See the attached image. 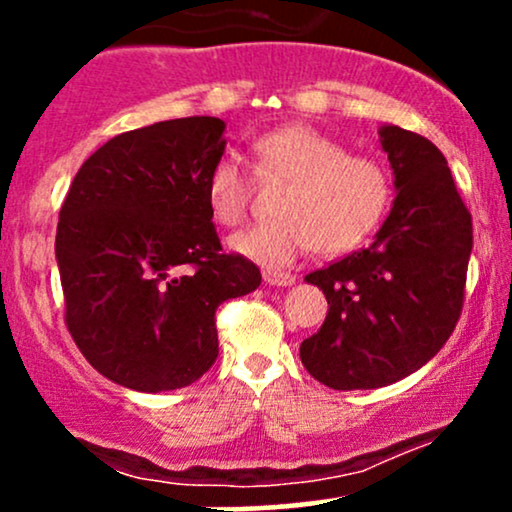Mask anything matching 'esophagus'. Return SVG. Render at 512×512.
<instances>
[{"mask_svg":"<svg viewBox=\"0 0 512 512\" xmlns=\"http://www.w3.org/2000/svg\"><path fill=\"white\" fill-rule=\"evenodd\" d=\"M264 281L269 286H291L296 284V276L291 272H264Z\"/></svg>","mask_w":512,"mask_h":512,"instance_id":"34e87169","label":"esophagus"}]
</instances>
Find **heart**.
Here are the masks:
<instances>
[{
    "instance_id": "1",
    "label": "heart",
    "mask_w": 512,
    "mask_h": 512,
    "mask_svg": "<svg viewBox=\"0 0 512 512\" xmlns=\"http://www.w3.org/2000/svg\"><path fill=\"white\" fill-rule=\"evenodd\" d=\"M255 173L264 182H286L276 202L281 219L255 223L231 238L238 255L281 269L313 248L339 255L378 226L390 204L385 166L363 154H346L337 139L310 125H286L252 144ZM252 182L236 154L216 158L207 178L211 214L226 226L245 219Z\"/></svg>"
}]
</instances>
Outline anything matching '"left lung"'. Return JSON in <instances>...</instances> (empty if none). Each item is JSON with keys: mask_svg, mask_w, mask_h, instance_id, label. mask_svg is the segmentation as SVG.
<instances>
[{"mask_svg": "<svg viewBox=\"0 0 512 512\" xmlns=\"http://www.w3.org/2000/svg\"><path fill=\"white\" fill-rule=\"evenodd\" d=\"M380 146L397 197L368 248L305 276L330 310L301 344L305 370L332 390H373L407 378L443 349L460 320L472 255V214L448 161L421 134L385 125Z\"/></svg>", "mask_w": 512, "mask_h": 512, "instance_id": "left-lung-1", "label": "left lung"}]
</instances>
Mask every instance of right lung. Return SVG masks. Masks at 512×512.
<instances>
[{"label": "right lung", "mask_w": 512, "mask_h": 512, "mask_svg": "<svg viewBox=\"0 0 512 512\" xmlns=\"http://www.w3.org/2000/svg\"><path fill=\"white\" fill-rule=\"evenodd\" d=\"M219 117L117 134L79 168L60 209L55 255L64 322L81 354L139 392L192 385L219 356L216 308L260 286L226 255L207 178L226 149Z\"/></svg>", "instance_id": "add662e5"}]
</instances>
